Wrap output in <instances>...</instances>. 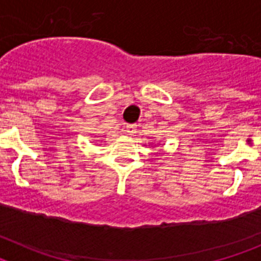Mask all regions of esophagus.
Masks as SVG:
<instances>
[{
    "label": "esophagus",
    "instance_id": "esophagus-1",
    "mask_svg": "<svg viewBox=\"0 0 261 261\" xmlns=\"http://www.w3.org/2000/svg\"><path fill=\"white\" fill-rule=\"evenodd\" d=\"M124 129H125V132L128 133V135H133V133H136L135 124H126V125L124 126Z\"/></svg>",
    "mask_w": 261,
    "mask_h": 261
}]
</instances>
